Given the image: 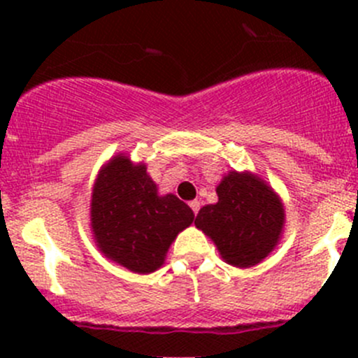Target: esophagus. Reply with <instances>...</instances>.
Here are the masks:
<instances>
[{
	"label": "esophagus",
	"mask_w": 358,
	"mask_h": 358,
	"mask_svg": "<svg viewBox=\"0 0 358 358\" xmlns=\"http://www.w3.org/2000/svg\"><path fill=\"white\" fill-rule=\"evenodd\" d=\"M189 206H190V209H192V211L197 215V211H199V208H201V202L199 201H190Z\"/></svg>",
	"instance_id": "obj_1"
}]
</instances>
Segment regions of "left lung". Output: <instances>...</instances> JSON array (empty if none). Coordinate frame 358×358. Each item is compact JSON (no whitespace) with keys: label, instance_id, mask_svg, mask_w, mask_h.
I'll return each mask as SVG.
<instances>
[{"label":"left lung","instance_id":"left-lung-1","mask_svg":"<svg viewBox=\"0 0 358 358\" xmlns=\"http://www.w3.org/2000/svg\"><path fill=\"white\" fill-rule=\"evenodd\" d=\"M218 202L202 206L196 227L237 268L262 263L282 239L286 209L279 194L251 171L227 173L216 187Z\"/></svg>","mask_w":358,"mask_h":358}]
</instances>
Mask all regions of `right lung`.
I'll return each mask as SVG.
<instances>
[{"label":"right lung","mask_w":358,"mask_h":358,"mask_svg":"<svg viewBox=\"0 0 358 358\" xmlns=\"http://www.w3.org/2000/svg\"><path fill=\"white\" fill-rule=\"evenodd\" d=\"M194 222L175 194H159L145 162L119 152L100 168L90 202V229L106 258L135 273L164 265L168 249Z\"/></svg>","instance_id":"right-lung-1"}]
</instances>
